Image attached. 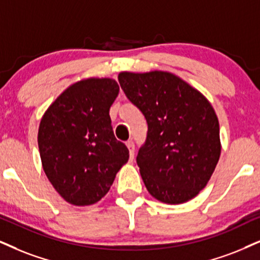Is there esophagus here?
Here are the masks:
<instances>
[{"label":"esophagus","instance_id":"1","mask_svg":"<svg viewBox=\"0 0 260 260\" xmlns=\"http://www.w3.org/2000/svg\"><path fill=\"white\" fill-rule=\"evenodd\" d=\"M126 145L128 147V151H129V158L132 160L134 158V150H136V147H134L133 141H127Z\"/></svg>","mask_w":260,"mask_h":260}]
</instances>
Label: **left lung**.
Returning a JSON list of instances; mask_svg holds the SVG:
<instances>
[{
  "label": "left lung",
  "instance_id": "obj_1",
  "mask_svg": "<svg viewBox=\"0 0 260 260\" xmlns=\"http://www.w3.org/2000/svg\"><path fill=\"white\" fill-rule=\"evenodd\" d=\"M128 100L147 121V138L137 156L141 179L166 204L193 199L221 156L217 115L202 92L170 72H121Z\"/></svg>",
  "mask_w": 260,
  "mask_h": 260
}]
</instances>
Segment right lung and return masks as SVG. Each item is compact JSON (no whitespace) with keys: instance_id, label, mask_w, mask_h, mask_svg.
<instances>
[{"instance_id":"right-lung-1","label":"right lung","mask_w":260,"mask_h":260,"mask_svg":"<svg viewBox=\"0 0 260 260\" xmlns=\"http://www.w3.org/2000/svg\"><path fill=\"white\" fill-rule=\"evenodd\" d=\"M119 91L114 79H83L43 115L38 129L43 170L72 205L100 202L129 158L126 145L114 136L109 115Z\"/></svg>"}]
</instances>
